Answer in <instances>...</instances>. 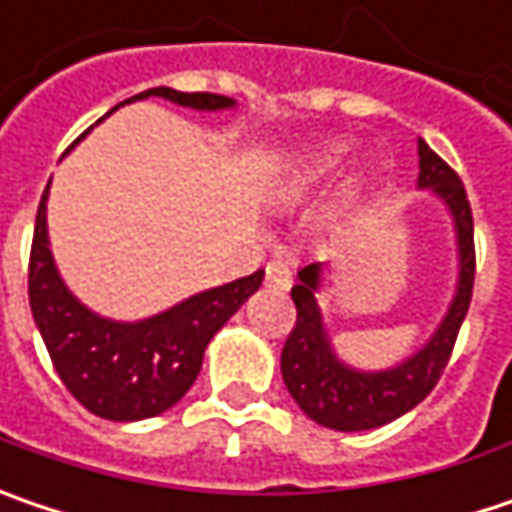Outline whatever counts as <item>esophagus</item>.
Instances as JSON below:
<instances>
[{
    "label": "esophagus",
    "mask_w": 512,
    "mask_h": 512,
    "mask_svg": "<svg viewBox=\"0 0 512 512\" xmlns=\"http://www.w3.org/2000/svg\"><path fill=\"white\" fill-rule=\"evenodd\" d=\"M266 286L269 289H281V292L292 286V272H289V266H286L284 260L266 263Z\"/></svg>",
    "instance_id": "obj_1"
}]
</instances>
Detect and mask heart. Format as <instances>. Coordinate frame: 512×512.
<instances>
[{
	"mask_svg": "<svg viewBox=\"0 0 512 512\" xmlns=\"http://www.w3.org/2000/svg\"><path fill=\"white\" fill-rule=\"evenodd\" d=\"M342 159H345V144H327V147H318L313 153H307L295 167L292 191H310L313 185L327 179L336 167L342 165Z\"/></svg>",
	"mask_w": 512,
	"mask_h": 512,
	"instance_id": "obj_1",
	"label": "heart"
}]
</instances>
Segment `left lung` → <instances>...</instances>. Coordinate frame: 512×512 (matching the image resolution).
<instances>
[{"mask_svg":"<svg viewBox=\"0 0 512 512\" xmlns=\"http://www.w3.org/2000/svg\"><path fill=\"white\" fill-rule=\"evenodd\" d=\"M417 156H420L417 188L429 191L446 205L458 243L455 295L449 301L446 316L440 318L437 330L429 336V342L391 368L382 371L353 368L345 359H339L324 324V313L318 307L324 263H307L304 269H298V284L292 286L298 318L281 353L286 391L310 420L336 432L379 429L403 417L417 403H423L432 394L452 356L458 330L469 310L472 281H475V246H472V211H469L464 182L423 138L417 141Z\"/></svg>","mask_w":512,"mask_h":512,"instance_id":"1","label":"left lung"}]
</instances>
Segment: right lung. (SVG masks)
Here are the masks:
<instances>
[{"label":"right lung","mask_w":512,"mask_h":512,"mask_svg":"<svg viewBox=\"0 0 512 512\" xmlns=\"http://www.w3.org/2000/svg\"><path fill=\"white\" fill-rule=\"evenodd\" d=\"M144 98H165L170 104L191 106L199 112L237 106V101L226 95L176 92L170 86L147 89L124 104ZM118 106H112L106 115H112ZM46 202L48 188L37 208L28 263V301L57 376L80 406L115 423L156 417L176 406L199 376L205 347L214 333L260 289L263 269L231 284L202 289L156 316L115 321L89 310L60 278L48 243Z\"/></svg>","instance_id":"1"}]
</instances>
